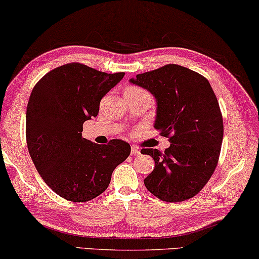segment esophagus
Returning a JSON list of instances; mask_svg holds the SVG:
<instances>
[{
  "label": "esophagus",
  "mask_w": 259,
  "mask_h": 259,
  "mask_svg": "<svg viewBox=\"0 0 259 259\" xmlns=\"http://www.w3.org/2000/svg\"><path fill=\"white\" fill-rule=\"evenodd\" d=\"M140 153H141L140 149H138L136 145L131 146V154H134V156H137V154H140Z\"/></svg>",
  "instance_id": "1"
}]
</instances>
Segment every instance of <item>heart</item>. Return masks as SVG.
<instances>
[{"instance_id": "heart-1", "label": "heart", "mask_w": 259, "mask_h": 259, "mask_svg": "<svg viewBox=\"0 0 259 259\" xmlns=\"http://www.w3.org/2000/svg\"><path fill=\"white\" fill-rule=\"evenodd\" d=\"M140 92H144V91H142V90H140V88H137V87H128L125 90V93L126 94H133V93H140Z\"/></svg>"}]
</instances>
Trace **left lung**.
<instances>
[{
    "label": "left lung",
    "mask_w": 259,
    "mask_h": 259,
    "mask_svg": "<svg viewBox=\"0 0 259 259\" xmlns=\"http://www.w3.org/2000/svg\"><path fill=\"white\" fill-rule=\"evenodd\" d=\"M129 81L154 96L153 126L171 143L164 152L142 149L154 160L145 187L163 201L193 198L210 179L221 151L223 121L213 88L201 74L175 64Z\"/></svg>",
    "instance_id": "left-lung-1"
}]
</instances>
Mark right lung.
I'll return each mask as SVG.
<instances>
[{
    "label": "right lung",
    "instance_id": "add662e5",
    "mask_svg": "<svg viewBox=\"0 0 259 259\" xmlns=\"http://www.w3.org/2000/svg\"><path fill=\"white\" fill-rule=\"evenodd\" d=\"M124 73L108 74L79 63L49 72L31 92L26 108V143L38 173L61 198L86 202L109 186L115 167L130 145L111 140L99 145L82 137L83 122L96 117L100 101Z\"/></svg>",
    "mask_w": 259,
    "mask_h": 259
}]
</instances>
